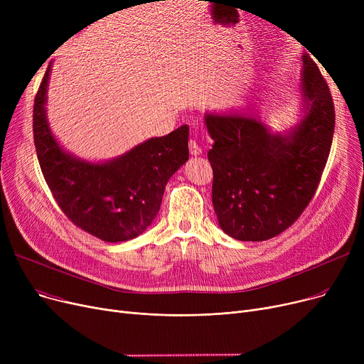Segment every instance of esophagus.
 Wrapping results in <instances>:
<instances>
[{
    "label": "esophagus",
    "instance_id": "obj_1",
    "mask_svg": "<svg viewBox=\"0 0 364 364\" xmlns=\"http://www.w3.org/2000/svg\"><path fill=\"white\" fill-rule=\"evenodd\" d=\"M188 150H190V155H192V156L202 155V149H200V146L195 140H190L188 141Z\"/></svg>",
    "mask_w": 364,
    "mask_h": 364
}]
</instances>
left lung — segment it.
<instances>
[{
  "label": "left lung",
  "instance_id": "obj_1",
  "mask_svg": "<svg viewBox=\"0 0 364 364\" xmlns=\"http://www.w3.org/2000/svg\"><path fill=\"white\" fill-rule=\"evenodd\" d=\"M301 119L273 132L258 114L206 112L214 140L213 203L223 232L261 242L292 225L313 199L326 166L335 129L329 87L307 53L301 55Z\"/></svg>",
  "mask_w": 364,
  "mask_h": 364
}]
</instances>
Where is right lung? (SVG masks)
Instances as JSON below:
<instances>
[{"label": "right lung", "instance_id": "obj_1", "mask_svg": "<svg viewBox=\"0 0 364 364\" xmlns=\"http://www.w3.org/2000/svg\"><path fill=\"white\" fill-rule=\"evenodd\" d=\"M48 65L33 103V141L43 176L65 215L105 242L146 232L159 213L168 180L188 159V127L149 139L124 155L90 162L66 151L47 119Z\"/></svg>", "mask_w": 364, "mask_h": 364}]
</instances>
